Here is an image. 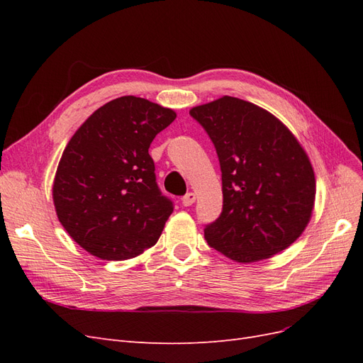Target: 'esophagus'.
<instances>
[{"label": "esophagus", "mask_w": 363, "mask_h": 363, "mask_svg": "<svg viewBox=\"0 0 363 363\" xmlns=\"http://www.w3.org/2000/svg\"><path fill=\"white\" fill-rule=\"evenodd\" d=\"M182 204L184 206V207H188V206H192L194 203H195V194H192V192H188L184 196H182Z\"/></svg>", "instance_id": "34e87169"}]
</instances>
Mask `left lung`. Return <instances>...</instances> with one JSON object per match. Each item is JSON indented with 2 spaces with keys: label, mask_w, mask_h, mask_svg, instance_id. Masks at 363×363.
Masks as SVG:
<instances>
[{
  "label": "left lung",
  "mask_w": 363,
  "mask_h": 363,
  "mask_svg": "<svg viewBox=\"0 0 363 363\" xmlns=\"http://www.w3.org/2000/svg\"><path fill=\"white\" fill-rule=\"evenodd\" d=\"M189 115L213 142L221 167L223 212L204 227L207 244L239 263L286 250L315 201V174L298 140L276 116L235 96Z\"/></svg>",
  "instance_id": "obj_1"
}]
</instances>
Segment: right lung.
Returning <instances> with one entry per match:
<instances>
[{
	"instance_id": "obj_1",
	"label": "right lung",
	"mask_w": 363,
	"mask_h": 363,
	"mask_svg": "<svg viewBox=\"0 0 363 363\" xmlns=\"http://www.w3.org/2000/svg\"><path fill=\"white\" fill-rule=\"evenodd\" d=\"M174 119L171 108L127 95L95 111L68 142L52 200L92 256L125 260L157 242L174 203L159 189L148 148Z\"/></svg>"
}]
</instances>
